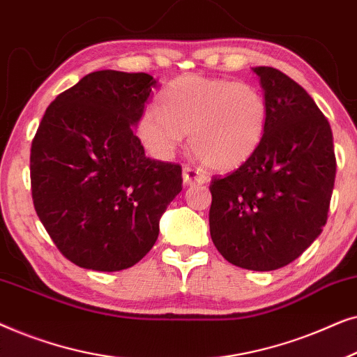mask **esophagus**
<instances>
[{
	"mask_svg": "<svg viewBox=\"0 0 357 357\" xmlns=\"http://www.w3.org/2000/svg\"><path fill=\"white\" fill-rule=\"evenodd\" d=\"M182 177H183V183L187 185H195V183H206L208 182V177L204 175L202 170L199 169H195L192 165H183V172H182Z\"/></svg>",
	"mask_w": 357,
	"mask_h": 357,
	"instance_id": "34e87169",
	"label": "esophagus"
}]
</instances>
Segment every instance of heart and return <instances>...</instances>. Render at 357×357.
I'll return each instance as SVG.
<instances>
[{"label":"heart","instance_id":"heart-1","mask_svg":"<svg viewBox=\"0 0 357 357\" xmlns=\"http://www.w3.org/2000/svg\"><path fill=\"white\" fill-rule=\"evenodd\" d=\"M266 125L265 97L253 86L183 75L162 91L159 109L141 114L136 135L151 154L165 159L190 133V146L204 164L232 172L255 155Z\"/></svg>","mask_w":357,"mask_h":357}]
</instances>
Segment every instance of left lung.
<instances>
[{
	"label": "left lung",
	"instance_id": "left-lung-1",
	"mask_svg": "<svg viewBox=\"0 0 357 357\" xmlns=\"http://www.w3.org/2000/svg\"><path fill=\"white\" fill-rule=\"evenodd\" d=\"M268 105L255 155L211 180L209 232L232 265L271 271L289 265L320 236L333 193V135L314 99L276 68L257 66Z\"/></svg>",
	"mask_w": 357,
	"mask_h": 357
}]
</instances>
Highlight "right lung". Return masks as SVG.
Masks as SVG:
<instances>
[{"instance_id":"right-lung-1","label":"right lung","mask_w":357,"mask_h":357,"mask_svg":"<svg viewBox=\"0 0 357 357\" xmlns=\"http://www.w3.org/2000/svg\"><path fill=\"white\" fill-rule=\"evenodd\" d=\"M158 82L91 73L48 105L31 148L37 216L63 255L94 271L133 266L182 192V167L146 158L133 126Z\"/></svg>"}]
</instances>
